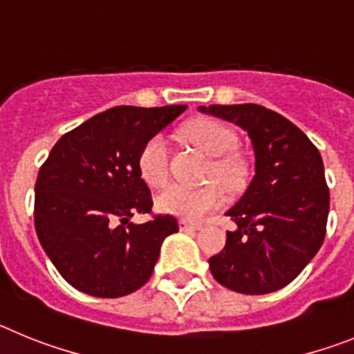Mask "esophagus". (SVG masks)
Instances as JSON below:
<instances>
[{
    "instance_id": "esophagus-1",
    "label": "esophagus",
    "mask_w": 354,
    "mask_h": 354,
    "mask_svg": "<svg viewBox=\"0 0 354 354\" xmlns=\"http://www.w3.org/2000/svg\"><path fill=\"white\" fill-rule=\"evenodd\" d=\"M179 225H180V230H189V232H195V230H200V228H202V225H198V223H192V221H187V220H180L179 221Z\"/></svg>"
}]
</instances>
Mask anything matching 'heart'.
<instances>
[{"instance_id":"1","label":"heart","mask_w":354,"mask_h":354,"mask_svg":"<svg viewBox=\"0 0 354 354\" xmlns=\"http://www.w3.org/2000/svg\"><path fill=\"white\" fill-rule=\"evenodd\" d=\"M180 136L204 154L216 158L211 162L209 179H218L227 186L237 184L241 177L239 162L227 156L236 145V136L227 126L211 118H200L184 126ZM138 171L140 177L152 187H161L168 183V147L161 134L147 140L140 149ZM223 204L225 189L218 183H209L198 187L174 184L156 196V207L159 211L189 221L202 220L204 216L220 209Z\"/></svg>"}]
</instances>
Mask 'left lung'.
Returning a JSON list of instances; mask_svg holds the SVG:
<instances>
[{
    "label": "left lung",
    "instance_id": "1",
    "mask_svg": "<svg viewBox=\"0 0 354 354\" xmlns=\"http://www.w3.org/2000/svg\"><path fill=\"white\" fill-rule=\"evenodd\" d=\"M248 133L255 175L228 209L237 225L209 259L216 282L241 294H268L298 277L326 234L330 192L317 147L299 127L259 104L200 106Z\"/></svg>",
    "mask_w": 354,
    "mask_h": 354
}]
</instances>
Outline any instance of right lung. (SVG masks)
I'll use <instances>...</instances> for the list:
<instances>
[{
	"instance_id": "obj_1",
	"label": "right lung",
	"mask_w": 354,
	"mask_h": 354,
	"mask_svg": "<svg viewBox=\"0 0 354 354\" xmlns=\"http://www.w3.org/2000/svg\"><path fill=\"white\" fill-rule=\"evenodd\" d=\"M187 106H117L62 136L39 170L35 230L58 273L77 290L120 298L149 282L165 237L179 230L175 216L152 212L140 177L143 143Z\"/></svg>"
}]
</instances>
